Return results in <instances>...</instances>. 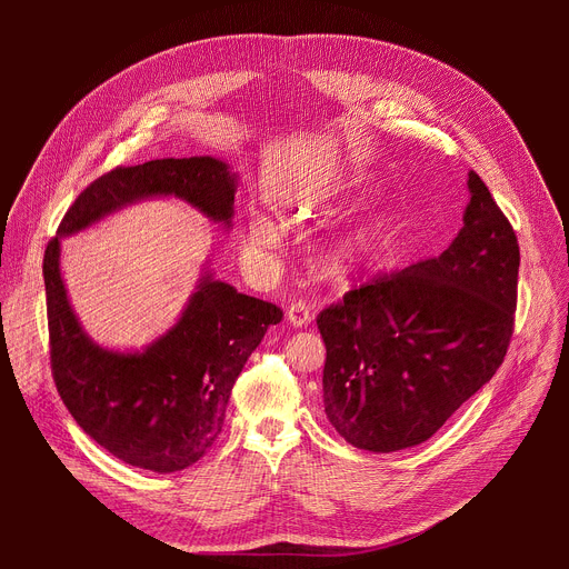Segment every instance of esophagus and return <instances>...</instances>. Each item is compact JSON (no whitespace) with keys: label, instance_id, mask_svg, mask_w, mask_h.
Returning a JSON list of instances; mask_svg holds the SVG:
<instances>
[{"label":"esophagus","instance_id":"esophagus-1","mask_svg":"<svg viewBox=\"0 0 569 569\" xmlns=\"http://www.w3.org/2000/svg\"><path fill=\"white\" fill-rule=\"evenodd\" d=\"M286 317H288V321L292 323V327L303 329V327H308V323H310V306L303 299H297V301H292L288 306Z\"/></svg>","mask_w":569,"mask_h":569}]
</instances>
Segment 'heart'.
Returning a JSON list of instances; mask_svg holds the SVG:
<instances>
[{"mask_svg": "<svg viewBox=\"0 0 569 569\" xmlns=\"http://www.w3.org/2000/svg\"><path fill=\"white\" fill-rule=\"evenodd\" d=\"M360 178H340L299 189L290 198V211L297 218H315L331 213L345 204L358 189ZM400 216L391 204H380L321 242L317 261L329 279L347 281L360 270L382 261L398 233ZM254 248H270L277 240V227L268 218H254L248 229Z\"/></svg>", "mask_w": 569, "mask_h": 569, "instance_id": "heart-1", "label": "heart"}]
</instances>
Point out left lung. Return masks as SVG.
<instances>
[{
    "instance_id": "left-lung-1",
    "label": "left lung",
    "mask_w": 569,
    "mask_h": 569,
    "mask_svg": "<svg viewBox=\"0 0 569 569\" xmlns=\"http://www.w3.org/2000/svg\"><path fill=\"white\" fill-rule=\"evenodd\" d=\"M463 227L437 259L367 281L323 308V412L351 446L428 441L502 365L520 248L481 178L468 173Z\"/></svg>"
}]
</instances>
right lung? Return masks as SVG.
<instances>
[{
  "mask_svg": "<svg viewBox=\"0 0 569 569\" xmlns=\"http://www.w3.org/2000/svg\"><path fill=\"white\" fill-rule=\"evenodd\" d=\"M236 173L216 157L152 159L94 180L44 250L51 373L76 423L117 459L176 472L218 439L238 373L283 310L204 272L180 319L141 351L99 347L80 327L60 274V238L146 198H180L231 227Z\"/></svg>",
  "mask_w": 569,
  "mask_h": 569,
  "instance_id": "right-lung-1",
  "label": "right lung"
}]
</instances>
